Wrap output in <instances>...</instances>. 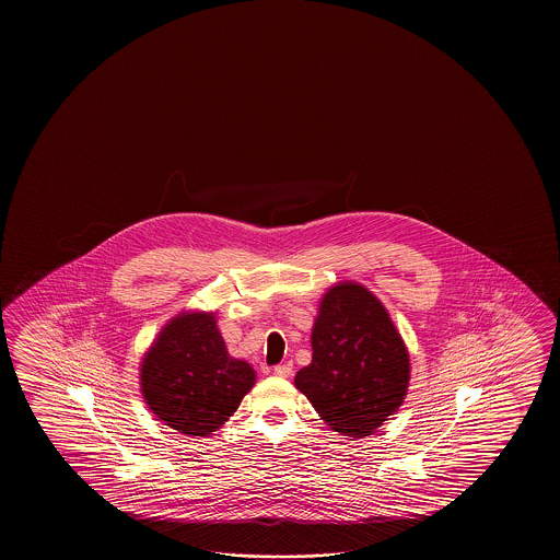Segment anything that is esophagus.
Listing matches in <instances>:
<instances>
[{
    "label": "esophagus",
    "mask_w": 560,
    "mask_h": 560,
    "mask_svg": "<svg viewBox=\"0 0 560 560\" xmlns=\"http://www.w3.org/2000/svg\"><path fill=\"white\" fill-rule=\"evenodd\" d=\"M275 374L276 376H280V378H288V376L292 374V364L288 362V364H280V366H276Z\"/></svg>",
    "instance_id": "34e87169"
}]
</instances>
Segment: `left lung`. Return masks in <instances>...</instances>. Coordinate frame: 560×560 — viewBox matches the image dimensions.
<instances>
[{
	"label": "left lung",
	"mask_w": 560,
	"mask_h": 560,
	"mask_svg": "<svg viewBox=\"0 0 560 560\" xmlns=\"http://www.w3.org/2000/svg\"><path fill=\"white\" fill-rule=\"evenodd\" d=\"M312 362L294 386L330 429L364 439L396 415L410 384V354L388 310L366 285H330L318 304Z\"/></svg>",
	"instance_id": "8db88e82"
}]
</instances>
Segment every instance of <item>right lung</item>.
Returning a JSON list of instances; mask_svg holds the SVG:
<instances>
[{"label": "right lung", "instance_id": "right-lung-1", "mask_svg": "<svg viewBox=\"0 0 560 560\" xmlns=\"http://www.w3.org/2000/svg\"><path fill=\"white\" fill-rule=\"evenodd\" d=\"M256 370L230 357L215 312L184 310L164 324L140 362V393L155 420L210 436L238 410Z\"/></svg>", "mask_w": 560, "mask_h": 560}]
</instances>
